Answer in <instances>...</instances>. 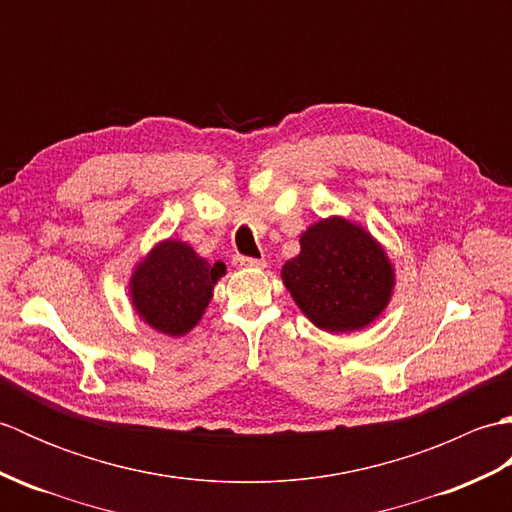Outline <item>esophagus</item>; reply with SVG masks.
Returning a JSON list of instances; mask_svg holds the SVG:
<instances>
[{
	"mask_svg": "<svg viewBox=\"0 0 512 512\" xmlns=\"http://www.w3.org/2000/svg\"><path fill=\"white\" fill-rule=\"evenodd\" d=\"M233 264L237 268H264L266 262L264 259H255V257H244V255H235Z\"/></svg>",
	"mask_w": 512,
	"mask_h": 512,
	"instance_id": "obj_1",
	"label": "esophagus"
}]
</instances>
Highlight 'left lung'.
<instances>
[{"instance_id":"8db88e82","label":"left lung","mask_w":512,"mask_h":512,"mask_svg":"<svg viewBox=\"0 0 512 512\" xmlns=\"http://www.w3.org/2000/svg\"><path fill=\"white\" fill-rule=\"evenodd\" d=\"M281 279L301 312L325 332H354L387 308L394 268L365 228L328 217L301 235Z\"/></svg>"}]
</instances>
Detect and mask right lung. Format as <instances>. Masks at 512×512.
I'll list each match as a JSON object with an SVG mask.
<instances>
[{
  "label": "right lung",
  "instance_id": "right-lung-1",
  "mask_svg": "<svg viewBox=\"0 0 512 512\" xmlns=\"http://www.w3.org/2000/svg\"><path fill=\"white\" fill-rule=\"evenodd\" d=\"M224 273L222 262L209 264L189 244L167 239L136 266L132 303L154 330L182 336L202 319Z\"/></svg>",
  "mask_w": 512,
  "mask_h": 512
}]
</instances>
